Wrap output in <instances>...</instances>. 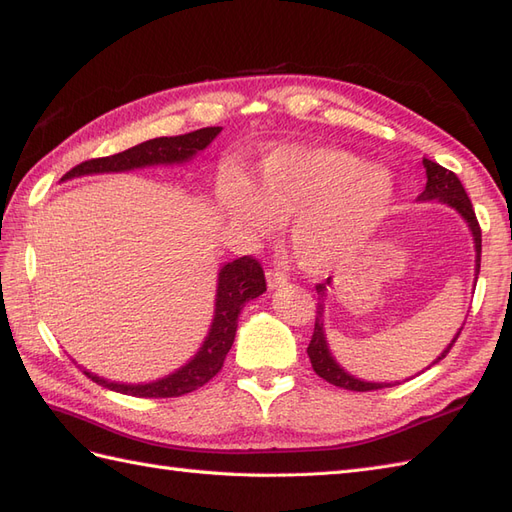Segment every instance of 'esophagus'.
<instances>
[{"label":"esophagus","instance_id":"esophagus-1","mask_svg":"<svg viewBox=\"0 0 512 512\" xmlns=\"http://www.w3.org/2000/svg\"><path fill=\"white\" fill-rule=\"evenodd\" d=\"M287 279H290V277H287L285 272H281L277 268H272V270L266 272V281H268L270 290H277V287H283L287 283Z\"/></svg>","mask_w":512,"mask_h":512}]
</instances>
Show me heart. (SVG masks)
<instances>
[{"instance_id":"1","label":"heart","mask_w":512,"mask_h":512,"mask_svg":"<svg viewBox=\"0 0 512 512\" xmlns=\"http://www.w3.org/2000/svg\"><path fill=\"white\" fill-rule=\"evenodd\" d=\"M220 201L255 238L290 222V244L309 272H329L372 242L391 209L393 181L383 166L333 147L287 144L246 177H227Z\"/></svg>"}]
</instances>
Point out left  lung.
Segmentation results:
<instances>
[{"label": "left lung", "instance_id": "1", "mask_svg": "<svg viewBox=\"0 0 512 512\" xmlns=\"http://www.w3.org/2000/svg\"><path fill=\"white\" fill-rule=\"evenodd\" d=\"M424 168H426V188L424 192L417 196V201H441V203H448L450 207H454L458 214H461L467 222V227L471 229V235H474V244H476V274L480 272V253H482V231L478 225V218L474 207H471L469 196L463 188L461 179H458L452 170L439 166L437 162L426 160L424 157ZM478 279V277H476ZM326 285H331V279H326V283H318L316 285V292L318 296V311H316V326H313V335H311V342L307 348V355L311 361V368L316 372L320 378H324L326 383H331L335 387H342V389H350V391H374V389H383L389 387L391 383H368V381H361V378L350 376L344 368H339V363L333 359V355L329 352V344H326V337H324V296H326ZM463 326L458 329L456 337L452 339V344L441 352V357H437L435 363H439L445 355H448L450 348L454 346V342L461 335ZM432 363V365H435ZM400 385V383H396Z\"/></svg>", "mask_w": 512, "mask_h": 512}]
</instances>
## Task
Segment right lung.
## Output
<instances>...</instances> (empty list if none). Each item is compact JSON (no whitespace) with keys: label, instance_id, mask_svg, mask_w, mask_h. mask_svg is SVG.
<instances>
[{"label":"right lung","instance_id":"1","mask_svg":"<svg viewBox=\"0 0 512 512\" xmlns=\"http://www.w3.org/2000/svg\"><path fill=\"white\" fill-rule=\"evenodd\" d=\"M222 127H203L190 131L183 136H164L153 138L142 144H136L127 151H121L108 157H95L71 168L62 179L95 175V173H123V170L153 166V164H181L190 160L192 155L203 151L212 142ZM266 292V274L259 261L251 255L229 261L218 272V290H216V311L214 322L209 329L201 350L194 359L183 365L181 370L170 374L162 381L147 385H121L110 383L103 378L84 372L88 378L101 387L125 393L136 398H179L183 393L203 387L205 383L222 370V363L227 359V352L233 346L235 331H238V316L248 300L257 298Z\"/></svg>","mask_w":512,"mask_h":512}]
</instances>
